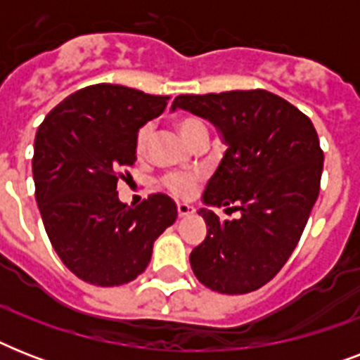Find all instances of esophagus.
<instances>
[{"mask_svg":"<svg viewBox=\"0 0 360 360\" xmlns=\"http://www.w3.org/2000/svg\"><path fill=\"white\" fill-rule=\"evenodd\" d=\"M191 213H194V209L188 203H177V214L179 217H188Z\"/></svg>","mask_w":360,"mask_h":360,"instance_id":"34e87169","label":"esophagus"}]
</instances>
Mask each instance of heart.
Wrapping results in <instances>:
<instances>
[{
    "mask_svg": "<svg viewBox=\"0 0 360 360\" xmlns=\"http://www.w3.org/2000/svg\"><path fill=\"white\" fill-rule=\"evenodd\" d=\"M174 127L177 129L181 138H183L188 146H192L202 134H207L205 124L198 120V117H194V115H179V117H175ZM151 124H143V127L138 130V134H136V153H138V155L146 153L147 143L151 140ZM164 186H166L174 196L188 198L194 194V191H196V179L183 174H169L164 177Z\"/></svg>",
    "mask_w": 360,
    "mask_h": 360,
    "instance_id": "1",
    "label": "heart"
}]
</instances>
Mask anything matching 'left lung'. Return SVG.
<instances>
[{
    "label": "left lung",
    "mask_w": 360,
    "mask_h": 360,
    "mask_svg": "<svg viewBox=\"0 0 360 360\" xmlns=\"http://www.w3.org/2000/svg\"><path fill=\"white\" fill-rule=\"evenodd\" d=\"M186 110L219 129L226 153L209 179L198 214L207 236L191 252L196 278L209 290L240 295L259 290L295 250L319 194L323 151L312 121L265 89L179 95ZM236 208L220 221L213 207Z\"/></svg>",
    "instance_id": "obj_1"
}]
</instances>
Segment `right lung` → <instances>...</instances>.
I'll return each mask as SVG.
<instances>
[{"label":"right lung","instance_id":"right-lung-1","mask_svg":"<svg viewBox=\"0 0 360 360\" xmlns=\"http://www.w3.org/2000/svg\"><path fill=\"white\" fill-rule=\"evenodd\" d=\"M168 101L97 84L69 95L37 130L33 181L44 230L84 282L110 288L134 280L149 265L153 243L177 219L166 194L136 207L117 198V181L136 160L138 130Z\"/></svg>","mask_w":360,"mask_h":360}]
</instances>
